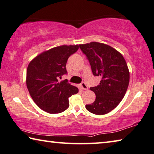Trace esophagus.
I'll return each instance as SVG.
<instances>
[{
	"label": "esophagus",
	"instance_id": "obj_1",
	"mask_svg": "<svg viewBox=\"0 0 154 154\" xmlns=\"http://www.w3.org/2000/svg\"><path fill=\"white\" fill-rule=\"evenodd\" d=\"M80 87H81V88L83 90H87L88 89V87L87 86L86 83L84 82H82L81 84H80Z\"/></svg>",
	"mask_w": 154,
	"mask_h": 154
}]
</instances>
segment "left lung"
Instances as JSON below:
<instances>
[{"instance_id":"8db88e82","label":"left lung","mask_w":154,"mask_h":154,"mask_svg":"<svg viewBox=\"0 0 154 154\" xmlns=\"http://www.w3.org/2000/svg\"><path fill=\"white\" fill-rule=\"evenodd\" d=\"M95 76H100V84L90 89L96 97L94 103L87 104V110L102 115L112 110L124 97L130 81V73L124 58L111 46L98 42L80 44Z\"/></svg>"}]
</instances>
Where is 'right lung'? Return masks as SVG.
<instances>
[{
	"label": "right lung",
	"mask_w": 154,
	"mask_h": 154,
	"mask_svg": "<svg viewBox=\"0 0 154 154\" xmlns=\"http://www.w3.org/2000/svg\"><path fill=\"white\" fill-rule=\"evenodd\" d=\"M79 46H60L42 52L32 59L26 71V86L35 104L51 114L65 111L69 107V97L77 94L79 89L67 80L59 79L67 74L68 58Z\"/></svg>",
	"instance_id": "right-lung-1"
}]
</instances>
